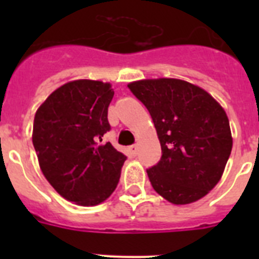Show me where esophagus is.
I'll return each instance as SVG.
<instances>
[{
	"mask_svg": "<svg viewBox=\"0 0 259 259\" xmlns=\"http://www.w3.org/2000/svg\"><path fill=\"white\" fill-rule=\"evenodd\" d=\"M130 152H131V154L136 155L137 152H139V145H137V144H134V145L130 146Z\"/></svg>",
	"mask_w": 259,
	"mask_h": 259,
	"instance_id": "34e87169",
	"label": "esophagus"
}]
</instances>
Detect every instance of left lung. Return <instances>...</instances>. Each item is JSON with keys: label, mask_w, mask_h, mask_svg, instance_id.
Listing matches in <instances>:
<instances>
[{"label": "left lung", "mask_w": 259, "mask_h": 259, "mask_svg": "<svg viewBox=\"0 0 259 259\" xmlns=\"http://www.w3.org/2000/svg\"><path fill=\"white\" fill-rule=\"evenodd\" d=\"M128 88L149 110L161 143V161L146 170L154 191L174 205L205 197L221 180L232 150L223 107L185 80L144 79Z\"/></svg>", "instance_id": "1"}]
</instances>
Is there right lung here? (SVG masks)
<instances>
[{
  "label": "right lung",
  "mask_w": 259,
  "mask_h": 259,
  "mask_svg": "<svg viewBox=\"0 0 259 259\" xmlns=\"http://www.w3.org/2000/svg\"><path fill=\"white\" fill-rule=\"evenodd\" d=\"M113 96L110 83L72 80L35 114L32 143L41 171L62 197L80 206H96L111 196L127 158L102 141Z\"/></svg>",
  "instance_id": "obj_1"
}]
</instances>
